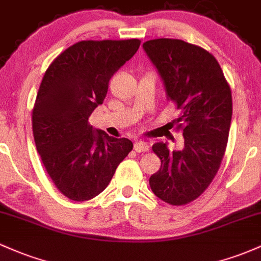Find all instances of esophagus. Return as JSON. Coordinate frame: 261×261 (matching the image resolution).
Returning <instances> with one entry per match:
<instances>
[{"instance_id": "1", "label": "esophagus", "mask_w": 261, "mask_h": 261, "mask_svg": "<svg viewBox=\"0 0 261 261\" xmlns=\"http://www.w3.org/2000/svg\"><path fill=\"white\" fill-rule=\"evenodd\" d=\"M148 147H150V146H148L147 142H145V141H136L135 144H134V150L139 153L147 152Z\"/></svg>"}]
</instances>
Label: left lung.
Here are the masks:
<instances>
[{"instance_id": "8db88e82", "label": "left lung", "mask_w": 261, "mask_h": 261, "mask_svg": "<svg viewBox=\"0 0 261 261\" xmlns=\"http://www.w3.org/2000/svg\"><path fill=\"white\" fill-rule=\"evenodd\" d=\"M142 47L167 98L181 110L177 128L185 139L181 151H170L163 142L152 146L161 167L150 177V187L163 202L185 205L207 190L220 167L233 113L230 87L217 59L198 45L159 38Z\"/></svg>"}]
</instances>
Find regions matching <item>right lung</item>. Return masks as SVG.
Segmentation results:
<instances>
[{
	"label": "right lung",
	"mask_w": 261,
	"mask_h": 261,
	"mask_svg": "<svg viewBox=\"0 0 261 261\" xmlns=\"http://www.w3.org/2000/svg\"><path fill=\"white\" fill-rule=\"evenodd\" d=\"M140 43L78 42L45 70L32 111L34 142L48 176L67 198L84 202L101 193L133 150L130 140L95 131L88 120Z\"/></svg>",
	"instance_id": "1"
}]
</instances>
